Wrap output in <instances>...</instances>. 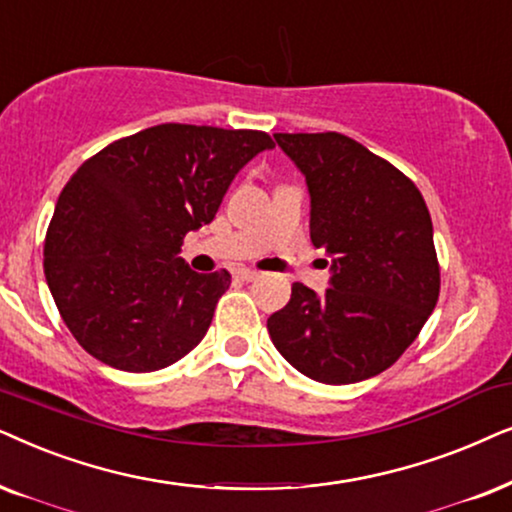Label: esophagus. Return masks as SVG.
I'll list each match as a JSON object with an SVG mask.
<instances>
[{"mask_svg":"<svg viewBox=\"0 0 512 512\" xmlns=\"http://www.w3.org/2000/svg\"><path fill=\"white\" fill-rule=\"evenodd\" d=\"M236 276L241 278V281H255V278L260 276V274H257L255 269H238V271H236Z\"/></svg>","mask_w":512,"mask_h":512,"instance_id":"34e87169","label":"esophagus"}]
</instances>
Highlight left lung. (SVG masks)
I'll list each match as a JSON object with an SVG mask.
<instances>
[{"mask_svg":"<svg viewBox=\"0 0 512 512\" xmlns=\"http://www.w3.org/2000/svg\"><path fill=\"white\" fill-rule=\"evenodd\" d=\"M306 177L311 243L332 260L330 288L292 285L269 316L271 342L320 384H356L403 356L440 295L426 201L410 177L342 133H276Z\"/></svg>","mask_w":512,"mask_h":512,"instance_id":"left-lung-1","label":"left lung"}]
</instances>
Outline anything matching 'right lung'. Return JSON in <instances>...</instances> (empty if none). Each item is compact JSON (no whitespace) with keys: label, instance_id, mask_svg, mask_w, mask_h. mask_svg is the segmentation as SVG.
<instances>
[{"label":"right lung","instance_id":"1","mask_svg":"<svg viewBox=\"0 0 512 512\" xmlns=\"http://www.w3.org/2000/svg\"><path fill=\"white\" fill-rule=\"evenodd\" d=\"M262 131L161 124L81 163L44 241V274L74 339L100 363L154 372L206 337L227 269L196 274L180 248L213 222Z\"/></svg>","mask_w":512,"mask_h":512}]
</instances>
